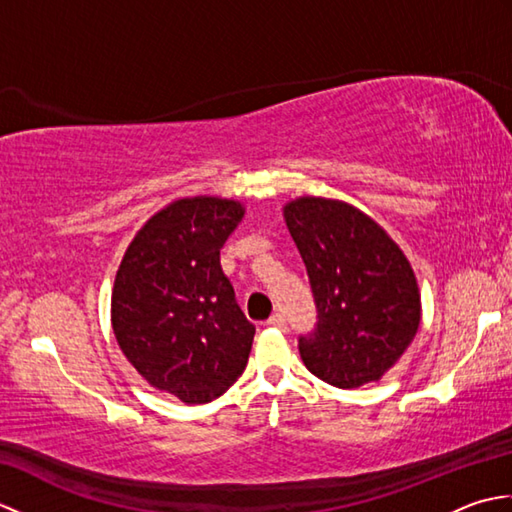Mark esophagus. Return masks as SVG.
<instances>
[{"mask_svg": "<svg viewBox=\"0 0 512 512\" xmlns=\"http://www.w3.org/2000/svg\"><path fill=\"white\" fill-rule=\"evenodd\" d=\"M268 325H273V328L284 330V328H286V319H284V314H281V312H275L273 317L268 319Z\"/></svg>", "mask_w": 512, "mask_h": 512, "instance_id": "obj_1", "label": "esophagus"}]
</instances>
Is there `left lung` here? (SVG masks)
<instances>
[{"mask_svg": "<svg viewBox=\"0 0 512 512\" xmlns=\"http://www.w3.org/2000/svg\"><path fill=\"white\" fill-rule=\"evenodd\" d=\"M284 217L317 306V325L299 336L303 363L341 389L378 380L420 325L407 257L372 217L339 200L299 198Z\"/></svg>", "mask_w": 512, "mask_h": 512, "instance_id": "1", "label": "left lung"}]
</instances>
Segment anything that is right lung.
<instances>
[{
	"instance_id": "obj_1",
	"label": "right lung",
	"mask_w": 512,
	"mask_h": 512,
	"mask_svg": "<svg viewBox=\"0 0 512 512\" xmlns=\"http://www.w3.org/2000/svg\"><path fill=\"white\" fill-rule=\"evenodd\" d=\"M242 215L233 200L173 202L140 228L116 273L118 345L149 385L189 405L222 396L248 363L255 325L220 266Z\"/></svg>"
}]
</instances>
